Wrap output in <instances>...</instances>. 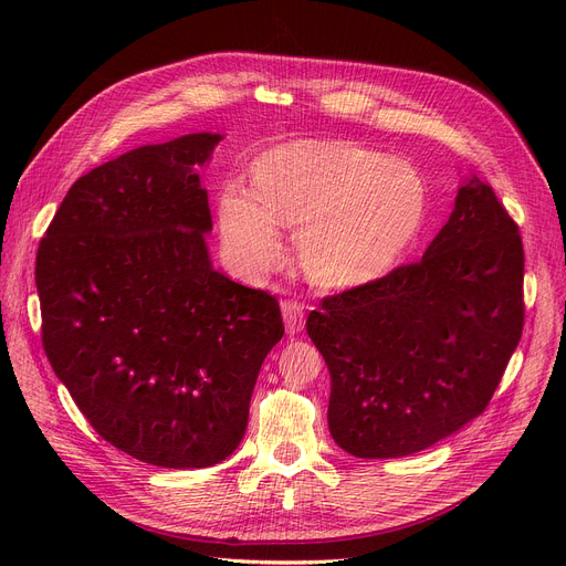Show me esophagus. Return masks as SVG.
I'll use <instances>...</instances> for the list:
<instances>
[{
    "mask_svg": "<svg viewBox=\"0 0 566 566\" xmlns=\"http://www.w3.org/2000/svg\"><path fill=\"white\" fill-rule=\"evenodd\" d=\"M282 316H284V328H286L289 337L298 335L303 331L305 310H303V305L298 301H284L282 303Z\"/></svg>",
    "mask_w": 566,
    "mask_h": 566,
    "instance_id": "esophagus-1",
    "label": "esophagus"
}]
</instances>
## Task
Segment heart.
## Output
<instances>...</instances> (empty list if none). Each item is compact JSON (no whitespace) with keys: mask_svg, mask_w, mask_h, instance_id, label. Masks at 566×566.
I'll use <instances>...</instances> for the list:
<instances>
[{"mask_svg":"<svg viewBox=\"0 0 566 566\" xmlns=\"http://www.w3.org/2000/svg\"><path fill=\"white\" fill-rule=\"evenodd\" d=\"M427 186L420 169L346 142H291L259 158L250 195L227 188L218 206L222 245L250 277L282 265L277 229H298L305 277L344 291L380 277L420 231Z\"/></svg>","mask_w":566,"mask_h":566,"instance_id":"heart-1","label":"heart"}]
</instances>
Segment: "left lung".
<instances>
[{
    "label": "left lung",
    "mask_w": 566,
    "mask_h": 566,
    "mask_svg": "<svg viewBox=\"0 0 566 566\" xmlns=\"http://www.w3.org/2000/svg\"><path fill=\"white\" fill-rule=\"evenodd\" d=\"M523 265L516 222L472 176L420 261L310 312L344 452L408 457L484 412L521 342Z\"/></svg>",
    "instance_id": "left-lung-1"
}]
</instances>
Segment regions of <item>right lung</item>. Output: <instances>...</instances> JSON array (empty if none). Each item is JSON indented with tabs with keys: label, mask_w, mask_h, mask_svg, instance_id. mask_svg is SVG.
<instances>
[{
	"label": "right lung",
	"mask_w": 566,
	"mask_h": 566,
	"mask_svg": "<svg viewBox=\"0 0 566 566\" xmlns=\"http://www.w3.org/2000/svg\"><path fill=\"white\" fill-rule=\"evenodd\" d=\"M222 135L195 133L109 160L71 186L36 254L48 360L116 450L160 468H208L243 440L275 295L208 259L197 167Z\"/></svg>",
	"instance_id": "right-lung-1"
}]
</instances>
